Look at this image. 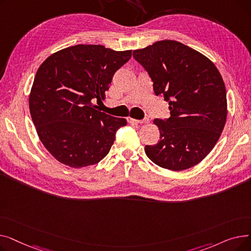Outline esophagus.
Wrapping results in <instances>:
<instances>
[{"label":"esophagus","instance_id":"obj_1","mask_svg":"<svg viewBox=\"0 0 251 251\" xmlns=\"http://www.w3.org/2000/svg\"><path fill=\"white\" fill-rule=\"evenodd\" d=\"M128 122L135 123V124H142V123H149L150 120L149 118H144L142 120H136V119H133V118H128Z\"/></svg>","mask_w":251,"mask_h":251}]
</instances>
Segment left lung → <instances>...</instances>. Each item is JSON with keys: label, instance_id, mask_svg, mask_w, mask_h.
<instances>
[{"label": "left lung", "instance_id": "8db88e82", "mask_svg": "<svg viewBox=\"0 0 251 251\" xmlns=\"http://www.w3.org/2000/svg\"><path fill=\"white\" fill-rule=\"evenodd\" d=\"M155 96L169 102L170 118H156L160 140L146 146L155 165L173 171L201 162L219 140L227 118L225 83L214 63L176 41H161L133 50Z\"/></svg>", "mask_w": 251, "mask_h": 251}]
</instances>
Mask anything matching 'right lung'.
<instances>
[{"label": "right lung", "instance_id": "right-lung-1", "mask_svg": "<svg viewBox=\"0 0 251 251\" xmlns=\"http://www.w3.org/2000/svg\"><path fill=\"white\" fill-rule=\"evenodd\" d=\"M100 45H77L50 56L38 68L29 111L45 148L72 168L95 165L107 155L123 118L100 112L115 72L131 58Z\"/></svg>", "mask_w": 251, "mask_h": 251}]
</instances>
